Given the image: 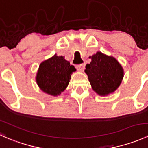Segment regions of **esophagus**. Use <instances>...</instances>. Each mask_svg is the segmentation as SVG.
I'll use <instances>...</instances> for the list:
<instances>
[{
  "mask_svg": "<svg viewBox=\"0 0 148 148\" xmlns=\"http://www.w3.org/2000/svg\"><path fill=\"white\" fill-rule=\"evenodd\" d=\"M84 67H85V64H82L79 65H77V69L79 70V71H82L84 69Z\"/></svg>",
  "mask_w": 148,
  "mask_h": 148,
  "instance_id": "34e87169",
  "label": "esophagus"
}]
</instances>
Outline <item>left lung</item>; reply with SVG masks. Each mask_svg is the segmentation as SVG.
I'll return each instance as SVG.
<instances>
[{
	"mask_svg": "<svg viewBox=\"0 0 148 148\" xmlns=\"http://www.w3.org/2000/svg\"><path fill=\"white\" fill-rule=\"evenodd\" d=\"M89 58L92 62L86 65L85 72L93 90L102 96L114 92L124 75L122 67L117 59L101 52Z\"/></svg>",
	"mask_w": 148,
	"mask_h": 148,
	"instance_id": "obj_1",
	"label": "left lung"
}]
</instances>
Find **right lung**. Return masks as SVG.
<instances>
[{"mask_svg":"<svg viewBox=\"0 0 148 148\" xmlns=\"http://www.w3.org/2000/svg\"><path fill=\"white\" fill-rule=\"evenodd\" d=\"M76 71L64 56L56 54L39 66L36 82L40 89L53 96L59 95L68 86L71 74Z\"/></svg>","mask_w":148,"mask_h":148,"instance_id":"obj_1","label":"right lung"}]
</instances>
